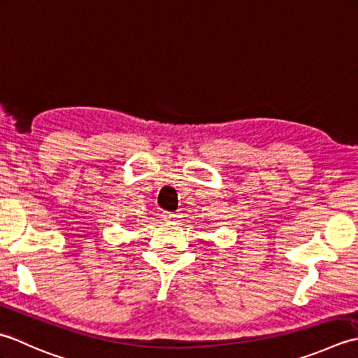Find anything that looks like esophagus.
Wrapping results in <instances>:
<instances>
[{"mask_svg":"<svg viewBox=\"0 0 358 358\" xmlns=\"http://www.w3.org/2000/svg\"><path fill=\"white\" fill-rule=\"evenodd\" d=\"M164 216H165V220H169V221H178V215H174V213H165Z\"/></svg>","mask_w":358,"mask_h":358,"instance_id":"34e87169","label":"esophagus"}]
</instances>
